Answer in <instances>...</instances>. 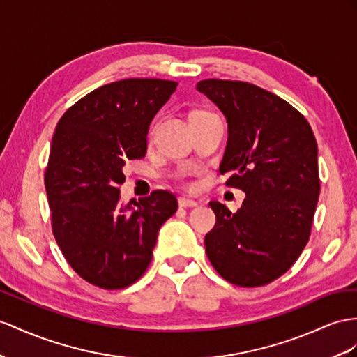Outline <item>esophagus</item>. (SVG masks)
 Wrapping results in <instances>:
<instances>
[{
  "label": "esophagus",
  "mask_w": 357,
  "mask_h": 357,
  "mask_svg": "<svg viewBox=\"0 0 357 357\" xmlns=\"http://www.w3.org/2000/svg\"><path fill=\"white\" fill-rule=\"evenodd\" d=\"M178 204H179V206H181V208L197 206V202H196V200H193V199H188V197H184V196L178 199Z\"/></svg>",
  "instance_id": "esophagus-1"
}]
</instances>
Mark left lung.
I'll return each instance as SVG.
<instances>
[{
    "label": "left lung",
    "mask_w": 357,
    "mask_h": 357,
    "mask_svg": "<svg viewBox=\"0 0 357 357\" xmlns=\"http://www.w3.org/2000/svg\"><path fill=\"white\" fill-rule=\"evenodd\" d=\"M196 89L226 116L220 173L245 193L236 213L209 204L217 220L205 236L208 259L234 285H267L309 241L319 196L315 135L298 109L255 84L211 78Z\"/></svg>",
    "instance_id": "left-lung-1"
}]
</instances>
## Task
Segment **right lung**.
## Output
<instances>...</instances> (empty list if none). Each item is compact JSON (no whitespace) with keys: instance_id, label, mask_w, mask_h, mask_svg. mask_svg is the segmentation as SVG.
I'll list each match as a JSON object with an SVG mask.
<instances>
[{"instance_id":"add662e5","label":"right lung","mask_w":357,"mask_h":357,"mask_svg":"<svg viewBox=\"0 0 357 357\" xmlns=\"http://www.w3.org/2000/svg\"><path fill=\"white\" fill-rule=\"evenodd\" d=\"M176 86L158 78L114 81L81 98L56 126L45 169L52 234L91 285L122 289L139 280L160 227L176 213L167 190L119 205L125 162L144 157L152 119Z\"/></svg>"}]
</instances>
